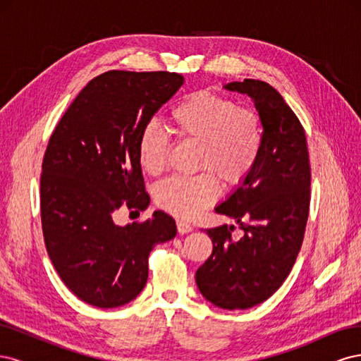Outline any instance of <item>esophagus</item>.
Instances as JSON below:
<instances>
[{"label": "esophagus", "mask_w": 361, "mask_h": 361, "mask_svg": "<svg viewBox=\"0 0 361 361\" xmlns=\"http://www.w3.org/2000/svg\"><path fill=\"white\" fill-rule=\"evenodd\" d=\"M176 226H178V232H179L180 235L190 233V232H192V228H194L190 223H185V221H182V220H178V221H176Z\"/></svg>", "instance_id": "esophagus-1"}]
</instances>
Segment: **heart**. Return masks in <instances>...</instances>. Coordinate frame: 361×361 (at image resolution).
<instances>
[{
  "mask_svg": "<svg viewBox=\"0 0 361 361\" xmlns=\"http://www.w3.org/2000/svg\"><path fill=\"white\" fill-rule=\"evenodd\" d=\"M170 123L179 140L200 143L197 169L204 171L161 182L155 188V202L180 220H192L218 199L216 179L224 187H236L250 176L260 157L264 129L255 111L209 90L180 99L170 113ZM169 150L170 141L157 125L141 129L137 154L145 173L159 174L167 164Z\"/></svg>",
  "mask_w": 361,
  "mask_h": 361,
  "instance_id": "b5f03b06",
  "label": "heart"
}]
</instances>
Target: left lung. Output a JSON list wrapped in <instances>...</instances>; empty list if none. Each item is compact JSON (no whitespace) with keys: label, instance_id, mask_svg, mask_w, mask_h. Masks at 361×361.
<instances>
[{"label":"left lung","instance_id":"left-lung-1","mask_svg":"<svg viewBox=\"0 0 361 361\" xmlns=\"http://www.w3.org/2000/svg\"><path fill=\"white\" fill-rule=\"evenodd\" d=\"M224 89L251 97L264 145L255 170L215 207L241 226L206 228L212 255L195 272L203 297L216 307L250 309L268 300L286 280L302 244L310 204V161L304 128L281 94L259 80L235 81Z\"/></svg>","mask_w":361,"mask_h":361}]
</instances>
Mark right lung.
<instances>
[{
    "instance_id": "add662e5",
    "label": "right lung",
    "mask_w": 361,
    "mask_h": 361,
    "mask_svg": "<svg viewBox=\"0 0 361 361\" xmlns=\"http://www.w3.org/2000/svg\"><path fill=\"white\" fill-rule=\"evenodd\" d=\"M182 84L174 72L108 71L75 97L49 138L40 176L43 238L64 285L94 307L133 301L147 281L150 251L176 236L162 211L126 226L113 216L122 206H149L138 137Z\"/></svg>"
}]
</instances>
